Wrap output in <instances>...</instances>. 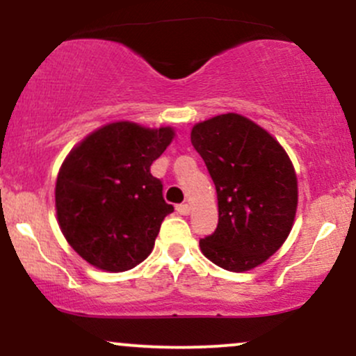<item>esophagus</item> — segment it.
Listing matches in <instances>:
<instances>
[{
    "label": "esophagus",
    "mask_w": 356,
    "mask_h": 356,
    "mask_svg": "<svg viewBox=\"0 0 356 356\" xmlns=\"http://www.w3.org/2000/svg\"><path fill=\"white\" fill-rule=\"evenodd\" d=\"M175 211H177L181 216H187L191 212V206L189 204H179V206L175 207Z\"/></svg>",
    "instance_id": "obj_1"
}]
</instances>
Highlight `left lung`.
<instances>
[{
  "label": "left lung",
  "instance_id": "8db88e82",
  "mask_svg": "<svg viewBox=\"0 0 356 356\" xmlns=\"http://www.w3.org/2000/svg\"><path fill=\"white\" fill-rule=\"evenodd\" d=\"M191 142L218 192L219 222L199 241L202 254L227 271H249L283 246L298 206L295 167L280 142L238 113L192 127Z\"/></svg>",
  "mask_w": 356,
  "mask_h": 356
}]
</instances>
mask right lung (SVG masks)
<instances>
[{
    "label": "right lung",
    "mask_w": 356,
    "mask_h": 356,
    "mask_svg": "<svg viewBox=\"0 0 356 356\" xmlns=\"http://www.w3.org/2000/svg\"><path fill=\"white\" fill-rule=\"evenodd\" d=\"M170 127L113 122L85 137L56 177L55 206L65 239L92 266L136 268L152 252L167 214L150 165L172 142Z\"/></svg>",
    "instance_id": "add662e5"
}]
</instances>
